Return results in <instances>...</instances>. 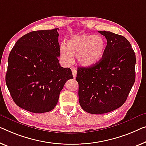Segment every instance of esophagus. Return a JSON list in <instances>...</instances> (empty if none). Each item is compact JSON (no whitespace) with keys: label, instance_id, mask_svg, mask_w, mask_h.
Returning <instances> with one entry per match:
<instances>
[{"label":"esophagus","instance_id":"34e87169","mask_svg":"<svg viewBox=\"0 0 146 146\" xmlns=\"http://www.w3.org/2000/svg\"><path fill=\"white\" fill-rule=\"evenodd\" d=\"M72 73H73V76L74 79H75V78L76 77V76H77V70H76L75 68L72 69Z\"/></svg>","mask_w":146,"mask_h":146}]
</instances>
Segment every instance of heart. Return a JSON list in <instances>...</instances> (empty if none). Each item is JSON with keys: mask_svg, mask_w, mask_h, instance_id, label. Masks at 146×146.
I'll return each mask as SVG.
<instances>
[{"mask_svg": "<svg viewBox=\"0 0 146 146\" xmlns=\"http://www.w3.org/2000/svg\"><path fill=\"white\" fill-rule=\"evenodd\" d=\"M106 47V40L102 36L82 35L69 38L67 46L61 45L60 56L62 60L67 64H72L75 56L80 66L90 67L102 60Z\"/></svg>", "mask_w": 146, "mask_h": 146, "instance_id": "b5f03b06", "label": "heart"}]
</instances>
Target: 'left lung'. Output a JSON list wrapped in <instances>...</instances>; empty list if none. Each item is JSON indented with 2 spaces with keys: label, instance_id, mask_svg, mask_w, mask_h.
Returning <instances> with one entry per match:
<instances>
[{
  "label": "left lung",
  "instance_id": "1",
  "mask_svg": "<svg viewBox=\"0 0 146 146\" xmlns=\"http://www.w3.org/2000/svg\"><path fill=\"white\" fill-rule=\"evenodd\" d=\"M98 32L107 39L103 57L94 66L79 67L76 77L80 105L91 114L120 108L135 81L136 56L129 41L112 32Z\"/></svg>",
  "mask_w": 146,
  "mask_h": 146
}]
</instances>
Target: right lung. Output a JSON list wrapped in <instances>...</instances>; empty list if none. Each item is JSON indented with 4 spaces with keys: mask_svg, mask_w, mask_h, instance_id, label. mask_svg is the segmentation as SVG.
I'll use <instances>...</instances> for the list:
<instances>
[{
    "mask_svg": "<svg viewBox=\"0 0 146 146\" xmlns=\"http://www.w3.org/2000/svg\"><path fill=\"white\" fill-rule=\"evenodd\" d=\"M58 28L27 33L19 39L8 57L6 83L13 100L35 113L55 108L70 68L61 67Z\"/></svg>",
    "mask_w": 146,
    "mask_h": 146,
    "instance_id": "right-lung-1",
    "label": "right lung"
}]
</instances>
